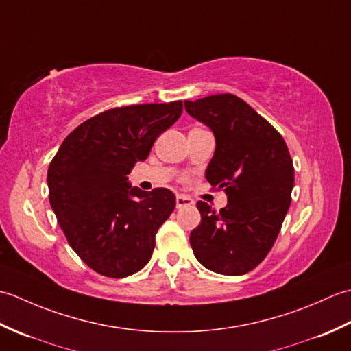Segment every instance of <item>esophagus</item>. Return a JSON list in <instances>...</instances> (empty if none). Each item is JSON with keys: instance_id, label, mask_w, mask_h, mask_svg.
Here are the masks:
<instances>
[{"instance_id": "obj_1", "label": "esophagus", "mask_w": 351, "mask_h": 351, "mask_svg": "<svg viewBox=\"0 0 351 351\" xmlns=\"http://www.w3.org/2000/svg\"><path fill=\"white\" fill-rule=\"evenodd\" d=\"M193 204H195V202H193V200H191L190 197H187V196H181V195L176 196V208L190 206V205H193Z\"/></svg>"}]
</instances>
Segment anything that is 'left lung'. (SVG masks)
<instances>
[{"instance_id": "left-lung-1", "label": "left lung", "mask_w": 351, "mask_h": 351, "mask_svg": "<svg viewBox=\"0 0 351 351\" xmlns=\"http://www.w3.org/2000/svg\"><path fill=\"white\" fill-rule=\"evenodd\" d=\"M184 106L214 134L205 178L228 195L220 213L197 202L202 219L190 234L193 253L214 273L245 274L279 235L294 187L293 160L280 134L235 95H211Z\"/></svg>"}]
</instances>
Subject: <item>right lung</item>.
I'll use <instances>...</instances> for the list:
<instances>
[{"label":"right lung","instance_id":"add662e5","mask_svg":"<svg viewBox=\"0 0 351 351\" xmlns=\"http://www.w3.org/2000/svg\"><path fill=\"white\" fill-rule=\"evenodd\" d=\"M181 113V101L107 110L77 126L52 158L51 208L73 252L96 273L126 278L151 259L175 195L132 187L128 175Z\"/></svg>","mask_w":351,"mask_h":351}]
</instances>
